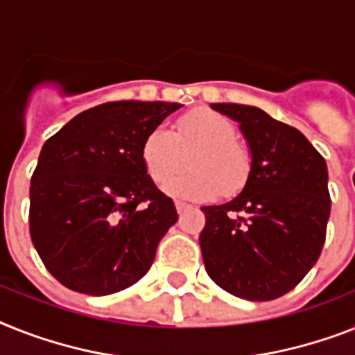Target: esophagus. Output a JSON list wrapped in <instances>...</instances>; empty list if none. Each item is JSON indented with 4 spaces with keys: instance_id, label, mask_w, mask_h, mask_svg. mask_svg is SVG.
I'll use <instances>...</instances> for the list:
<instances>
[{
    "instance_id": "esophagus-1",
    "label": "esophagus",
    "mask_w": 355,
    "mask_h": 355,
    "mask_svg": "<svg viewBox=\"0 0 355 355\" xmlns=\"http://www.w3.org/2000/svg\"><path fill=\"white\" fill-rule=\"evenodd\" d=\"M189 209H192V207H190L189 203H183V201H175V210H178V212H180V214L187 212V210H189Z\"/></svg>"
}]
</instances>
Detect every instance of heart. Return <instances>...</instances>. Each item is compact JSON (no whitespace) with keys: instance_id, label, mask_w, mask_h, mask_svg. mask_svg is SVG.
<instances>
[{"instance_id":"obj_1","label":"heart","mask_w":355,"mask_h":355,"mask_svg":"<svg viewBox=\"0 0 355 355\" xmlns=\"http://www.w3.org/2000/svg\"><path fill=\"white\" fill-rule=\"evenodd\" d=\"M191 154V171L174 180ZM141 161L154 183L165 184L166 194L183 199H209L223 190L236 194L250 174V156L236 141V125L209 108L184 114L174 128H152L143 139Z\"/></svg>"}]
</instances>
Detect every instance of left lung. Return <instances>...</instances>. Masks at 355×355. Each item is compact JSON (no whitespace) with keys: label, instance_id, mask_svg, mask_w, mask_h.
Wrapping results in <instances>:
<instances>
[{"label":"left lung","instance_id":"left-lung-1","mask_svg":"<svg viewBox=\"0 0 355 355\" xmlns=\"http://www.w3.org/2000/svg\"><path fill=\"white\" fill-rule=\"evenodd\" d=\"M239 125L250 174L228 203L201 207L199 245L210 279L228 294L270 301L318 261L330 218L329 171L297 128L250 105L212 103Z\"/></svg>","mask_w":355,"mask_h":355}]
</instances>
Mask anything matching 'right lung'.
Returning a JSON list of instances; mask_svg holds the SVG:
<instances>
[{
  "instance_id": "obj_1",
  "label": "right lung",
  "mask_w": 355,
  "mask_h": 355,
  "mask_svg": "<svg viewBox=\"0 0 355 355\" xmlns=\"http://www.w3.org/2000/svg\"><path fill=\"white\" fill-rule=\"evenodd\" d=\"M181 103L112 101L49 137L31 180V237L67 288L108 295L145 276L178 221L174 201L148 178L143 139Z\"/></svg>"
}]
</instances>
